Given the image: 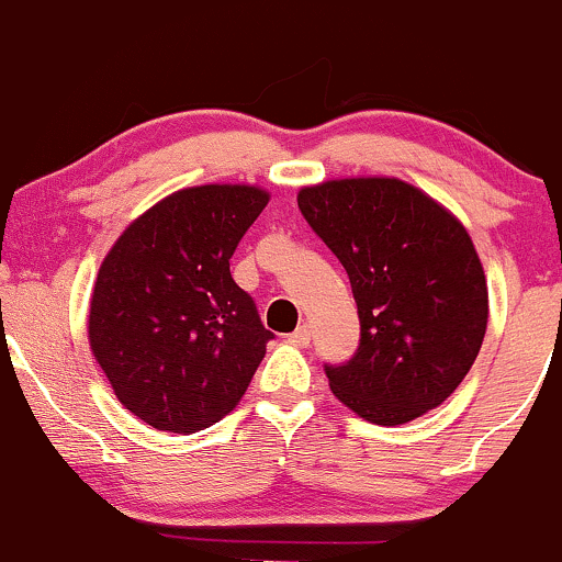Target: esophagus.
Instances as JSON below:
<instances>
[{"mask_svg":"<svg viewBox=\"0 0 562 562\" xmlns=\"http://www.w3.org/2000/svg\"><path fill=\"white\" fill-rule=\"evenodd\" d=\"M288 340H290V344H293V346H308V344H312V327L301 325L299 330L288 335Z\"/></svg>","mask_w":562,"mask_h":562,"instance_id":"1","label":"esophagus"}]
</instances>
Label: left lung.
Returning a JSON list of instances; mask_svg holds the SVG:
<instances>
[{
	"label": "left lung",
	"instance_id": "left-lung-1",
	"mask_svg": "<svg viewBox=\"0 0 562 562\" xmlns=\"http://www.w3.org/2000/svg\"><path fill=\"white\" fill-rule=\"evenodd\" d=\"M314 235L344 263L359 346L327 364L335 396L359 417L402 425L454 393L488 319L473 240L449 211L398 179H338L299 192Z\"/></svg>",
	"mask_w": 562,
	"mask_h": 562
}]
</instances>
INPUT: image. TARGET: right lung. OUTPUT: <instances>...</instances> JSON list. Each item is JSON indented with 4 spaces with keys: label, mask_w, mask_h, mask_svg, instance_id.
I'll return each mask as SVG.
<instances>
[{
    "label": "right lung",
    "mask_w": 562,
    "mask_h": 562,
    "mask_svg": "<svg viewBox=\"0 0 562 562\" xmlns=\"http://www.w3.org/2000/svg\"><path fill=\"white\" fill-rule=\"evenodd\" d=\"M267 203L245 184L173 192L102 261L89 344L119 402L153 428L195 434L218 423L261 364L274 335L229 259Z\"/></svg>",
    "instance_id": "1"
}]
</instances>
